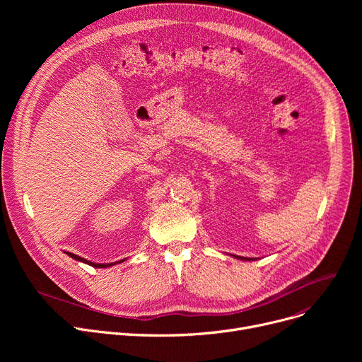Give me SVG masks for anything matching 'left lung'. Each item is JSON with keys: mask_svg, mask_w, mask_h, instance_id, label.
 Returning a JSON list of instances; mask_svg holds the SVG:
<instances>
[{"mask_svg": "<svg viewBox=\"0 0 362 362\" xmlns=\"http://www.w3.org/2000/svg\"><path fill=\"white\" fill-rule=\"evenodd\" d=\"M232 257H235L238 259H242V261H254V258H248V257H239V255H232Z\"/></svg>", "mask_w": 362, "mask_h": 362, "instance_id": "8db88e82", "label": "left lung"}]
</instances>
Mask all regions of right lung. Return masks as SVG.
Here are the masks:
<instances>
[{
  "label": "right lung",
  "mask_w": 362,
  "mask_h": 362,
  "mask_svg": "<svg viewBox=\"0 0 362 362\" xmlns=\"http://www.w3.org/2000/svg\"><path fill=\"white\" fill-rule=\"evenodd\" d=\"M64 254H67L70 258H73V259H76V261H81V262H83V264H88V265H92V267H95V269H107V267H111V265H116V264H119V262H123L126 258H123V259H120V261H116V262H104V264H100V262H92V261H89V259H86V258H82V257H79V255H76V254H71V252H64Z\"/></svg>",
  "instance_id": "1"
}]
</instances>
